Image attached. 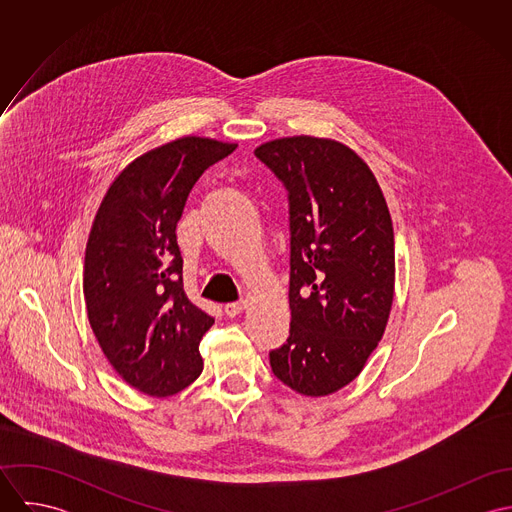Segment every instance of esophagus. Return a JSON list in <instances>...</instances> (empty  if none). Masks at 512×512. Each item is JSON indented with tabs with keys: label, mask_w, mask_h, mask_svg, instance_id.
Here are the masks:
<instances>
[{
	"label": "esophagus",
	"mask_w": 512,
	"mask_h": 512,
	"mask_svg": "<svg viewBox=\"0 0 512 512\" xmlns=\"http://www.w3.org/2000/svg\"><path fill=\"white\" fill-rule=\"evenodd\" d=\"M246 305H248L246 299H240V301H234V303H226L224 305V313L228 317H236V315H240L246 309Z\"/></svg>",
	"instance_id": "1"
}]
</instances>
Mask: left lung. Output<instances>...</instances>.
<instances>
[{"label": "left lung", "mask_w": 512, "mask_h": 512, "mask_svg": "<svg viewBox=\"0 0 512 512\" xmlns=\"http://www.w3.org/2000/svg\"><path fill=\"white\" fill-rule=\"evenodd\" d=\"M290 193V337L270 353L297 394L353 382L394 301V228L365 159L343 142L293 136L254 149Z\"/></svg>", "instance_id": "left-lung-1"}]
</instances>
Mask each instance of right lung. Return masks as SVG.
Masks as SVG:
<instances>
[{"label":"right lung","instance_id":"obj_1","mask_svg":"<svg viewBox=\"0 0 512 512\" xmlns=\"http://www.w3.org/2000/svg\"><path fill=\"white\" fill-rule=\"evenodd\" d=\"M236 144L185 136L153 147L110 183L86 242L82 292L92 333L136 390L167 398L203 372L215 319L183 290L177 222L197 179Z\"/></svg>","mask_w":512,"mask_h":512}]
</instances>
